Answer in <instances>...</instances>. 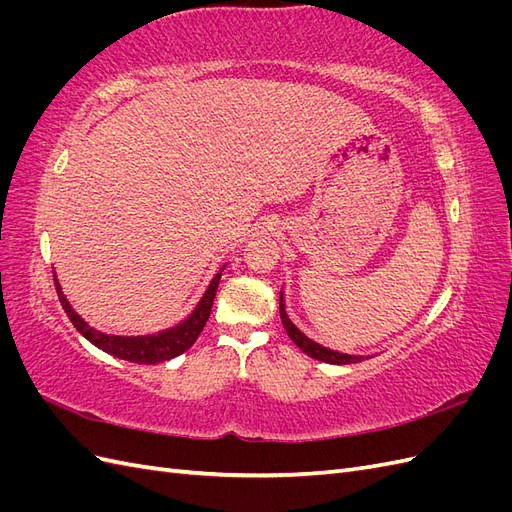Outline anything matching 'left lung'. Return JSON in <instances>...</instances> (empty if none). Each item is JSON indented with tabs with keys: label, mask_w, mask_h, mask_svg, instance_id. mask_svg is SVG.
Wrapping results in <instances>:
<instances>
[{
	"label": "left lung",
	"mask_w": 512,
	"mask_h": 512,
	"mask_svg": "<svg viewBox=\"0 0 512 512\" xmlns=\"http://www.w3.org/2000/svg\"><path fill=\"white\" fill-rule=\"evenodd\" d=\"M280 316H282V324L284 329L288 333V337L292 339L294 344H297L307 356H312V359L316 361H322V363H331V365H350V363H361L363 359H369V356H363V354H346V352H337V350H331L327 346H322L318 342H314L312 337H307L297 324H294L286 312V301H284V288L280 292Z\"/></svg>",
	"instance_id": "left-lung-1"
}]
</instances>
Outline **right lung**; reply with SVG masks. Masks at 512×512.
I'll return each instance as SVG.
<instances>
[{"instance_id": "right-lung-1", "label": "right lung", "mask_w": 512, "mask_h": 512, "mask_svg": "<svg viewBox=\"0 0 512 512\" xmlns=\"http://www.w3.org/2000/svg\"><path fill=\"white\" fill-rule=\"evenodd\" d=\"M224 267L213 275V280L209 282L205 294L200 297L198 305L192 309V314L188 318L175 324V327L164 329L160 333H151V335H108L94 327H89L85 318L76 314V309L66 299V294H64V290H61V284L57 280V273H53V277H55V290H57V297L61 301V307H64V312L72 320L74 329L79 331L87 339V342L104 350L106 354L117 356V359L130 361V363H141V365H156L162 361L175 359V356L183 354L196 342L200 331L205 329V324L209 320L211 305L215 299V292H218Z\"/></svg>"}]
</instances>
